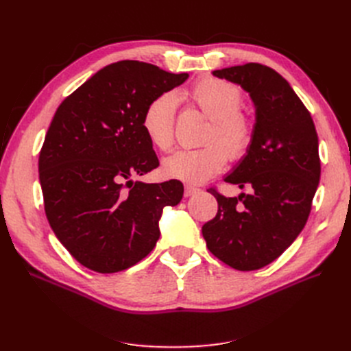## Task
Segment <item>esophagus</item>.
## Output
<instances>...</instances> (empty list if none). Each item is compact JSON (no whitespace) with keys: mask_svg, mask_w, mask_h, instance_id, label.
Listing matches in <instances>:
<instances>
[{"mask_svg":"<svg viewBox=\"0 0 351 351\" xmlns=\"http://www.w3.org/2000/svg\"><path fill=\"white\" fill-rule=\"evenodd\" d=\"M199 192V189L197 187H195V186H186L184 187V196L186 197H189V196H193L195 193H197Z\"/></svg>","mask_w":351,"mask_h":351,"instance_id":"34e87169","label":"esophagus"}]
</instances>
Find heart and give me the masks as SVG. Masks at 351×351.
Listing matches in <instances>:
<instances>
[{"instance_id":"obj_1","label":"heart","mask_w":351,"mask_h":351,"mask_svg":"<svg viewBox=\"0 0 351 351\" xmlns=\"http://www.w3.org/2000/svg\"><path fill=\"white\" fill-rule=\"evenodd\" d=\"M182 97L209 117L210 124L199 149L177 151L162 164L167 178L187 184H202L221 173L228 162L247 156L254 141V123L240 107L243 92L236 84L217 77H202ZM177 99L174 93L164 92L155 97L142 115V127L151 143L159 151L174 146Z\"/></svg>"}]
</instances>
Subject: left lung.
Returning <instances> with one entry per match:
<instances>
[{
  "mask_svg": "<svg viewBox=\"0 0 351 351\" xmlns=\"http://www.w3.org/2000/svg\"><path fill=\"white\" fill-rule=\"evenodd\" d=\"M214 76L239 83L256 107L252 149L226 177L252 193L226 197L210 187L218 212L202 234L228 267L254 271L280 258L306 226L321 177L317 133L311 112L274 69L247 62Z\"/></svg>",
  "mask_w": 351,
  "mask_h": 351,
  "instance_id": "obj_1",
  "label": "left lung"
}]
</instances>
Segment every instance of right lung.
<instances>
[{
	"instance_id": "obj_1",
	"label": "right lung",
	"mask_w": 351,
	"mask_h": 351,
	"mask_svg": "<svg viewBox=\"0 0 351 351\" xmlns=\"http://www.w3.org/2000/svg\"><path fill=\"white\" fill-rule=\"evenodd\" d=\"M187 73L124 60L99 70L61 102L39 154V180L52 231L71 256L112 274L149 254L162 208L183 197L178 180L146 184L132 177L159 165L142 127L155 97Z\"/></svg>"
}]
</instances>
